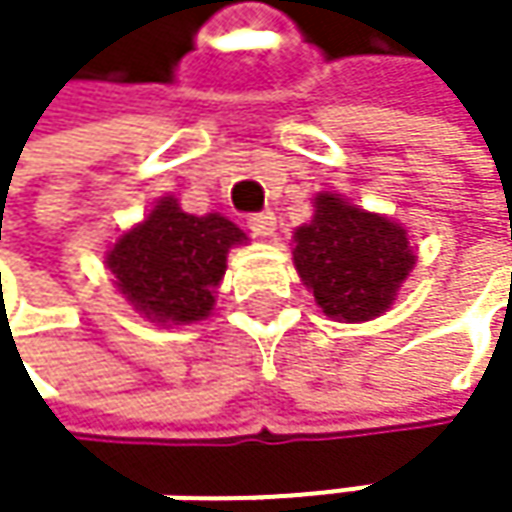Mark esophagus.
Instances as JSON below:
<instances>
[{"label": "esophagus", "mask_w": 512, "mask_h": 512, "mask_svg": "<svg viewBox=\"0 0 512 512\" xmlns=\"http://www.w3.org/2000/svg\"><path fill=\"white\" fill-rule=\"evenodd\" d=\"M249 228H252L255 237H272V234H275V213H272V210L252 213V216H249Z\"/></svg>", "instance_id": "esophagus-1"}]
</instances>
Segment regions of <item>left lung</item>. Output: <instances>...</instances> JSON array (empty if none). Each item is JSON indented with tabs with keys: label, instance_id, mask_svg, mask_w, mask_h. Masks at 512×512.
<instances>
[{
	"label": "left lung",
	"instance_id": "8db88e82",
	"mask_svg": "<svg viewBox=\"0 0 512 512\" xmlns=\"http://www.w3.org/2000/svg\"><path fill=\"white\" fill-rule=\"evenodd\" d=\"M314 204V219L296 231L293 249V263L314 290V302L332 320L379 317L415 263L406 231L329 192L317 195Z\"/></svg>",
	"mask_w": 512,
	"mask_h": 512
}]
</instances>
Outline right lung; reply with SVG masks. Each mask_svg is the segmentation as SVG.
Here are the masks:
<instances>
[{
	"label": "right lung",
	"mask_w": 512,
	"mask_h": 512,
	"mask_svg": "<svg viewBox=\"0 0 512 512\" xmlns=\"http://www.w3.org/2000/svg\"><path fill=\"white\" fill-rule=\"evenodd\" d=\"M243 240L246 234L225 216H192L174 198H162L115 243L106 263L136 311L156 323H195L213 308L228 249Z\"/></svg>",
	"instance_id": "add662e5"
}]
</instances>
